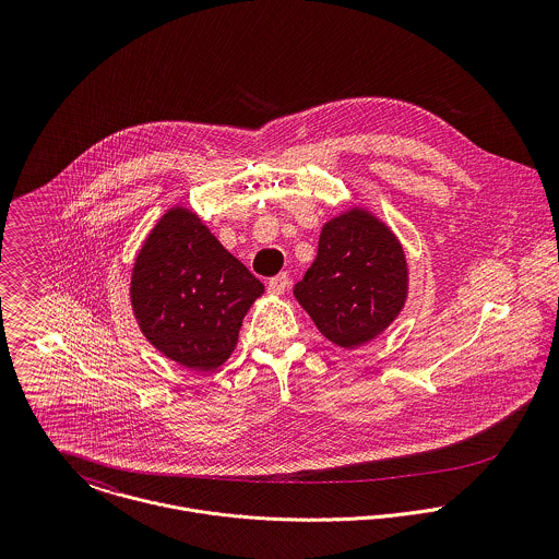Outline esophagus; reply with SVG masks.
<instances>
[{
  "label": "esophagus",
  "mask_w": 559,
  "mask_h": 559,
  "mask_svg": "<svg viewBox=\"0 0 559 559\" xmlns=\"http://www.w3.org/2000/svg\"><path fill=\"white\" fill-rule=\"evenodd\" d=\"M266 286H269V293H271V295H284L286 288H288V275H286V273L275 275V277L269 280Z\"/></svg>",
  "instance_id": "1"
}]
</instances>
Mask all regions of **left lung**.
<instances>
[{
    "label": "left lung",
    "instance_id": "obj_1",
    "mask_svg": "<svg viewBox=\"0 0 559 559\" xmlns=\"http://www.w3.org/2000/svg\"><path fill=\"white\" fill-rule=\"evenodd\" d=\"M293 293L329 342L346 350L364 346L404 310V247L368 206L353 204L324 222L317 260Z\"/></svg>",
    "mask_w": 559,
    "mask_h": 559
}]
</instances>
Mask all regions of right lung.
<instances>
[{
	"mask_svg": "<svg viewBox=\"0 0 559 559\" xmlns=\"http://www.w3.org/2000/svg\"><path fill=\"white\" fill-rule=\"evenodd\" d=\"M262 293V282L185 204L167 209L151 228L129 284L144 337L195 372L217 370L230 359L242 319Z\"/></svg>",
	"mask_w": 559,
	"mask_h": 559,
	"instance_id": "1",
	"label": "right lung"
}]
</instances>
